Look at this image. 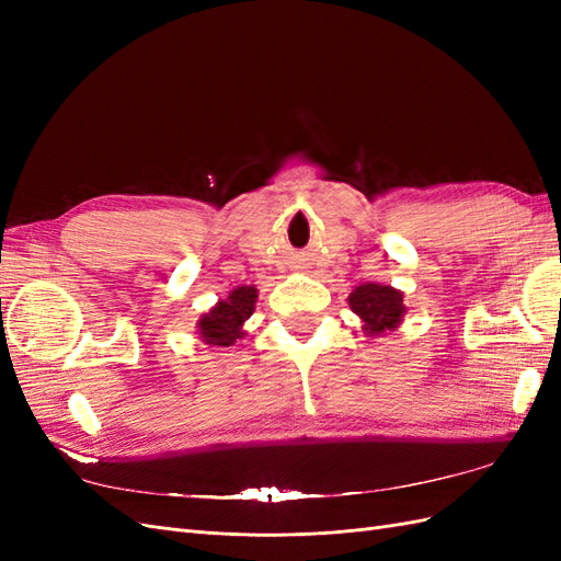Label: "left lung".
I'll return each mask as SVG.
<instances>
[{"instance_id": "left-lung-1", "label": "left lung", "mask_w": 561, "mask_h": 561, "mask_svg": "<svg viewBox=\"0 0 561 561\" xmlns=\"http://www.w3.org/2000/svg\"><path fill=\"white\" fill-rule=\"evenodd\" d=\"M353 313H358L365 322V332L381 334L386 330H396L404 316L402 293L390 285L365 283L358 285L348 297Z\"/></svg>"}]
</instances>
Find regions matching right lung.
Masks as SVG:
<instances>
[{"label": "right lung", "instance_id": "1", "mask_svg": "<svg viewBox=\"0 0 561 561\" xmlns=\"http://www.w3.org/2000/svg\"><path fill=\"white\" fill-rule=\"evenodd\" d=\"M257 290L250 285L236 287L229 299L217 301V307L198 320V334L213 346H233L243 336V322L252 316Z\"/></svg>", "mask_w": 561, "mask_h": 561}]
</instances>
